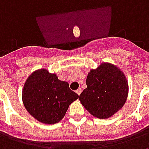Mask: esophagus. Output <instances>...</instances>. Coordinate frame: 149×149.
<instances>
[{"mask_svg": "<svg viewBox=\"0 0 149 149\" xmlns=\"http://www.w3.org/2000/svg\"><path fill=\"white\" fill-rule=\"evenodd\" d=\"M81 92H82V90H81V88H78L77 90L76 91V93H77L78 95H79V96H80V94L81 93Z\"/></svg>", "mask_w": 149, "mask_h": 149, "instance_id": "esophagus-1", "label": "esophagus"}]
</instances>
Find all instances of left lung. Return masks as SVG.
Listing matches in <instances>:
<instances>
[{
  "mask_svg": "<svg viewBox=\"0 0 149 149\" xmlns=\"http://www.w3.org/2000/svg\"><path fill=\"white\" fill-rule=\"evenodd\" d=\"M87 88L79 100L95 117L107 119L124 106L128 93V84L124 72L116 65L102 63L91 69L86 79Z\"/></svg>",
  "mask_w": 149,
  "mask_h": 149,
  "instance_id": "1",
  "label": "left lung"
}]
</instances>
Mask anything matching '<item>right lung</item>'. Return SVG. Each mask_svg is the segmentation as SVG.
Returning a JSON list of instances; mask_svg holds the SVG:
<instances>
[{"label": "right lung", "instance_id": "1", "mask_svg": "<svg viewBox=\"0 0 149 149\" xmlns=\"http://www.w3.org/2000/svg\"><path fill=\"white\" fill-rule=\"evenodd\" d=\"M79 96L60 81L55 73L40 68L28 77L22 90V100L28 112L38 121L53 125L64 118L68 106Z\"/></svg>", "mask_w": 149, "mask_h": 149}]
</instances>
